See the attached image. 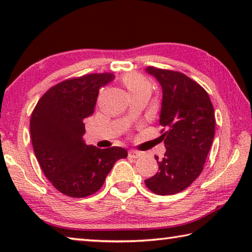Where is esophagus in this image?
I'll list each match as a JSON object with an SVG mask.
<instances>
[{
  "label": "esophagus",
  "instance_id": "esophagus-1",
  "mask_svg": "<svg viewBox=\"0 0 252 252\" xmlns=\"http://www.w3.org/2000/svg\"><path fill=\"white\" fill-rule=\"evenodd\" d=\"M142 156V152L140 151H136V150H129V157L130 158H133V159H136V158L141 157Z\"/></svg>",
  "mask_w": 252,
  "mask_h": 252
}]
</instances>
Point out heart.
<instances>
[{
    "label": "heart",
    "instance_id": "b5f03b06",
    "mask_svg": "<svg viewBox=\"0 0 252 252\" xmlns=\"http://www.w3.org/2000/svg\"><path fill=\"white\" fill-rule=\"evenodd\" d=\"M122 80L131 94L146 90V89H151L150 81L144 75L135 73V72H131V73H126V75H123Z\"/></svg>",
    "mask_w": 252,
    "mask_h": 252
}]
</instances>
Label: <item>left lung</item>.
I'll use <instances>...</instances> for the list:
<instances>
[{"label":"left lung","instance_id":"left-lung-1","mask_svg":"<svg viewBox=\"0 0 252 252\" xmlns=\"http://www.w3.org/2000/svg\"><path fill=\"white\" fill-rule=\"evenodd\" d=\"M162 87L159 123L167 151L159 159V171L147 179L153 193L176 194L189 187L202 172L215 136V110L207 91L178 71L148 66Z\"/></svg>","mask_w":252,"mask_h":252}]
</instances>
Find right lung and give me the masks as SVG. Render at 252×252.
<instances>
[{"label":"right lung","instance_id":"add662e5","mask_svg":"<svg viewBox=\"0 0 252 252\" xmlns=\"http://www.w3.org/2000/svg\"><path fill=\"white\" fill-rule=\"evenodd\" d=\"M113 73H91L50 88L34 108L30 131L41 169L55 189L84 198L103 186L114 163L127 157L126 149H99L85 144L84 119L94 112L101 87Z\"/></svg>","mask_w":252,"mask_h":252}]
</instances>
